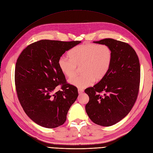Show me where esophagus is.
Listing matches in <instances>:
<instances>
[{"label":"esophagus","mask_w":153,"mask_h":153,"mask_svg":"<svg viewBox=\"0 0 153 153\" xmlns=\"http://www.w3.org/2000/svg\"><path fill=\"white\" fill-rule=\"evenodd\" d=\"M78 94H82L83 92V88H78Z\"/></svg>","instance_id":"34e87169"}]
</instances>
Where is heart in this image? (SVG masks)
Here are the masks:
<instances>
[{"label":"heart","instance_id":"1","mask_svg":"<svg viewBox=\"0 0 153 153\" xmlns=\"http://www.w3.org/2000/svg\"><path fill=\"white\" fill-rule=\"evenodd\" d=\"M68 57L61 56L58 66L61 72L68 78L75 75L77 66H80L82 75L69 80L71 85L79 88L92 85L94 80L100 81L106 76L111 65L113 51L106 44H85L70 50Z\"/></svg>","mask_w":153,"mask_h":153}]
</instances>
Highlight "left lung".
Segmentation results:
<instances>
[{"mask_svg": "<svg viewBox=\"0 0 153 153\" xmlns=\"http://www.w3.org/2000/svg\"><path fill=\"white\" fill-rule=\"evenodd\" d=\"M94 42L109 45L113 57L106 76L85 90L89 97L85 110L94 123L109 127L125 118L134 106L139 91L140 63L127 43L113 39Z\"/></svg>", "mask_w": 153, "mask_h": 153, "instance_id": "8db88e82", "label": "left lung"}]
</instances>
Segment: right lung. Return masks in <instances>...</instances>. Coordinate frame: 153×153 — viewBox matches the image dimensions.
<instances>
[{
  "label": "right lung",
  "mask_w": 153,
  "mask_h": 153,
  "mask_svg": "<svg viewBox=\"0 0 153 153\" xmlns=\"http://www.w3.org/2000/svg\"><path fill=\"white\" fill-rule=\"evenodd\" d=\"M80 42L41 40L28 45L18 57L14 75L18 99L28 117L42 127L62 125L78 96L77 88L67 83L57 62ZM59 85L62 90L56 91Z\"/></svg>",
  "instance_id": "add662e5"
}]
</instances>
